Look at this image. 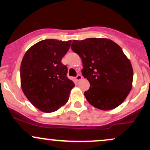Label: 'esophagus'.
<instances>
[{
  "instance_id": "obj_1",
  "label": "esophagus",
  "mask_w": 150,
  "mask_h": 150,
  "mask_svg": "<svg viewBox=\"0 0 150 150\" xmlns=\"http://www.w3.org/2000/svg\"><path fill=\"white\" fill-rule=\"evenodd\" d=\"M82 76L81 75H80V74H78V75L76 76V77H75V79H76L77 81H80V80H82Z\"/></svg>"
}]
</instances>
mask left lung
Wrapping results in <instances>:
<instances>
[{"label":"left lung","instance_id":"8db88e82","mask_svg":"<svg viewBox=\"0 0 150 150\" xmlns=\"http://www.w3.org/2000/svg\"><path fill=\"white\" fill-rule=\"evenodd\" d=\"M71 49L81 58L82 73L90 84L85 92L87 100L101 110L116 108L131 90L133 70L123 50L104 38L73 40Z\"/></svg>","mask_w":150,"mask_h":150}]
</instances>
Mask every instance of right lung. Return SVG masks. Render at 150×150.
I'll return each mask as SVG.
<instances>
[{"label": "right lung", "instance_id": "add662e5", "mask_svg": "<svg viewBox=\"0 0 150 150\" xmlns=\"http://www.w3.org/2000/svg\"><path fill=\"white\" fill-rule=\"evenodd\" d=\"M72 41L45 39L25 53L20 65L21 87L29 101L42 111H56L66 104L75 86L61 60Z\"/></svg>", "mask_w": 150, "mask_h": 150}]
</instances>
